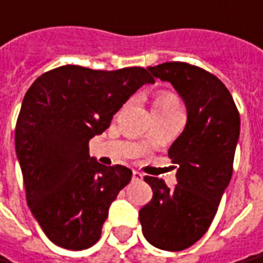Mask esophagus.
Wrapping results in <instances>:
<instances>
[{
	"label": "esophagus",
	"mask_w": 263,
	"mask_h": 263,
	"mask_svg": "<svg viewBox=\"0 0 263 263\" xmlns=\"http://www.w3.org/2000/svg\"><path fill=\"white\" fill-rule=\"evenodd\" d=\"M140 179H143L142 173L137 170H133V180H140Z\"/></svg>",
	"instance_id": "esophagus-1"
}]
</instances>
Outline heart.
<instances>
[{
  "label": "heart",
  "instance_id": "obj_1",
  "mask_svg": "<svg viewBox=\"0 0 263 263\" xmlns=\"http://www.w3.org/2000/svg\"><path fill=\"white\" fill-rule=\"evenodd\" d=\"M180 107L179 100L175 94L169 90H159L153 96V110L155 113H164L172 108Z\"/></svg>",
  "mask_w": 263,
  "mask_h": 263
}]
</instances>
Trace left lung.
I'll return each instance as SVG.
<instances>
[{"label":"left lung","instance_id":"left-lung-1","mask_svg":"<svg viewBox=\"0 0 263 263\" xmlns=\"http://www.w3.org/2000/svg\"><path fill=\"white\" fill-rule=\"evenodd\" d=\"M169 81L187 108L183 132L170 146L177 184L144 176L153 197L139 212L147 242L163 251H183L203 236L231 182L240 117L229 90L215 74L182 61L147 67Z\"/></svg>","mask_w":263,"mask_h":263}]
</instances>
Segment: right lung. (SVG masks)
<instances>
[{"instance_id":"1","label":"right lung","mask_w":263,"mask_h":263,"mask_svg":"<svg viewBox=\"0 0 263 263\" xmlns=\"http://www.w3.org/2000/svg\"><path fill=\"white\" fill-rule=\"evenodd\" d=\"M146 83L155 79L143 67L61 66L41 74L25 93L15 150L27 203L52 243L83 251L100 239L108 208L132 170L100 164L90 157L88 142Z\"/></svg>"}]
</instances>
